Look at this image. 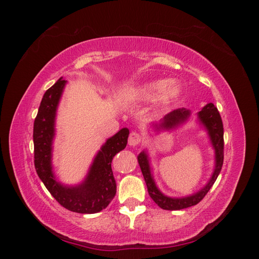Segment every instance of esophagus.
<instances>
[{
    "instance_id": "esophagus-1",
    "label": "esophagus",
    "mask_w": 259,
    "mask_h": 259,
    "mask_svg": "<svg viewBox=\"0 0 259 259\" xmlns=\"http://www.w3.org/2000/svg\"><path fill=\"white\" fill-rule=\"evenodd\" d=\"M142 136H140L138 133L136 132H132L131 135L128 137V145L132 146V147H135V146H138L140 143H142Z\"/></svg>"
}]
</instances>
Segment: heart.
Returning <instances> with one entry per match:
<instances>
[{"label":"heart","mask_w":259,"mask_h":259,"mask_svg":"<svg viewBox=\"0 0 259 259\" xmlns=\"http://www.w3.org/2000/svg\"><path fill=\"white\" fill-rule=\"evenodd\" d=\"M182 94V88L177 82L166 80H154L135 86L128 92V97L138 103L160 99L163 105H168Z\"/></svg>","instance_id":"b5f03b06"}]
</instances>
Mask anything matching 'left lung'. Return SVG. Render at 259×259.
<instances>
[{
    "label": "left lung",
    "mask_w": 259,
    "mask_h": 259,
    "mask_svg": "<svg viewBox=\"0 0 259 259\" xmlns=\"http://www.w3.org/2000/svg\"><path fill=\"white\" fill-rule=\"evenodd\" d=\"M189 110H186L185 108L177 109V110L171 111L164 116L163 120H161L159 124H153V127L156 132L173 130L185 123L189 119ZM198 120L200 124L203 125L204 128L207 131L208 137L210 139V144L215 150V168L213 171V175H211L208 183L203 187L200 191L183 198H170L165 194H163L155 185L153 175L151 173L150 163H149L148 153L146 151H142L137 156L140 169H142V173L144 175L145 182L148 188V193L156 204L163 209L177 210L198 204L209 191L211 186L214 185L219 173H221L222 170L224 163V125L221 114H219L217 108L213 104L209 103L203 107L202 110L198 113Z\"/></svg>",
    "instance_id": "1"
}]
</instances>
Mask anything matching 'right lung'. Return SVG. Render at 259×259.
Returning a JSON list of instances; mask_svg holds the SVG:
<instances>
[{
  "label": "right lung",
  "mask_w": 259,
  "mask_h": 259,
  "mask_svg": "<svg viewBox=\"0 0 259 259\" xmlns=\"http://www.w3.org/2000/svg\"><path fill=\"white\" fill-rule=\"evenodd\" d=\"M67 81L62 77L45 92L33 125L34 166L40 179L53 197L65 208L81 214H95L106 208L116 192L111 162L126 147L130 131L124 127L107 139L97 152L88 175L80 185L59 183L52 166L55 119Z\"/></svg>",
  "instance_id": "obj_1"
}]
</instances>
